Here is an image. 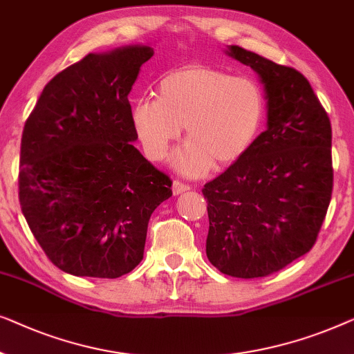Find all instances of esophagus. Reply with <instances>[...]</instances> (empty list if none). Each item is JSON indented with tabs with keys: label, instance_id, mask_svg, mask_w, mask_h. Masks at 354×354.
Instances as JSON below:
<instances>
[{
	"label": "esophagus",
	"instance_id": "obj_1",
	"mask_svg": "<svg viewBox=\"0 0 354 354\" xmlns=\"http://www.w3.org/2000/svg\"><path fill=\"white\" fill-rule=\"evenodd\" d=\"M171 189H173V194H175V196H179V194L187 192L191 187H189V184H184L181 181H173Z\"/></svg>",
	"mask_w": 354,
	"mask_h": 354
}]
</instances>
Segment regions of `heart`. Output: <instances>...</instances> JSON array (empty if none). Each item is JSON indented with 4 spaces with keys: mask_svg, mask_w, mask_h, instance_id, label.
I'll list each match as a JSON object with an SVG mask.
<instances>
[{
    "mask_svg": "<svg viewBox=\"0 0 354 354\" xmlns=\"http://www.w3.org/2000/svg\"><path fill=\"white\" fill-rule=\"evenodd\" d=\"M266 117L263 86L250 77L210 66L181 67L158 84V97H142L131 120L149 160L168 156L186 127L189 141L173 158L184 176L198 178L213 163L229 165L247 153Z\"/></svg>",
    "mask_w": 354,
    "mask_h": 354,
    "instance_id": "b5f03b06",
    "label": "heart"
}]
</instances>
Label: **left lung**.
Here are the masks:
<instances>
[{
    "label": "left lung",
    "mask_w": 354,
    "mask_h": 354,
    "mask_svg": "<svg viewBox=\"0 0 354 354\" xmlns=\"http://www.w3.org/2000/svg\"><path fill=\"white\" fill-rule=\"evenodd\" d=\"M225 53L258 75L266 129L247 153L203 186L207 257L223 274H272L315 245L332 196V128L311 84L241 46Z\"/></svg>",
    "instance_id": "1"
}]
</instances>
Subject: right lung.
<instances>
[{"instance_id": "add662e5", "label": "right lung", "mask_w": 354, "mask_h": 354, "mask_svg": "<svg viewBox=\"0 0 354 354\" xmlns=\"http://www.w3.org/2000/svg\"><path fill=\"white\" fill-rule=\"evenodd\" d=\"M153 48L89 53L57 73L22 133L19 198L59 270L115 279L144 257L153 210L171 181L133 146L128 94Z\"/></svg>"}]
</instances>
